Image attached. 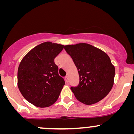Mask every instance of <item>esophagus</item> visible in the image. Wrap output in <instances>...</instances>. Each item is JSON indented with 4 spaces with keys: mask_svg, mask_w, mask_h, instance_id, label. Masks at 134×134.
Here are the masks:
<instances>
[{
    "mask_svg": "<svg viewBox=\"0 0 134 134\" xmlns=\"http://www.w3.org/2000/svg\"><path fill=\"white\" fill-rule=\"evenodd\" d=\"M65 81H66V82H67V83H68V82H69L68 76H66L65 77Z\"/></svg>",
    "mask_w": 134,
    "mask_h": 134,
    "instance_id": "obj_1",
    "label": "esophagus"
}]
</instances>
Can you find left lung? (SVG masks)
I'll return each mask as SVG.
<instances>
[{
	"label": "left lung",
	"mask_w": 134,
	"mask_h": 134,
	"mask_svg": "<svg viewBox=\"0 0 134 134\" xmlns=\"http://www.w3.org/2000/svg\"><path fill=\"white\" fill-rule=\"evenodd\" d=\"M64 48L79 72V84L70 87L76 99L87 105L103 99L114 83L115 69L108 55L84 43L65 45Z\"/></svg>",
	"instance_id": "obj_1"
}]
</instances>
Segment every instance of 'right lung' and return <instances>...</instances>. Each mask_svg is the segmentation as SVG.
I'll list each match as a JSON object with an SVG mask.
<instances>
[{
    "instance_id": "add662e5",
    "label": "right lung",
    "mask_w": 134,
    "mask_h": 134,
    "mask_svg": "<svg viewBox=\"0 0 134 134\" xmlns=\"http://www.w3.org/2000/svg\"><path fill=\"white\" fill-rule=\"evenodd\" d=\"M64 45L50 41L33 48L23 58L18 70L21 94L37 107L51 106L57 100L65 81L58 73L54 59Z\"/></svg>"
}]
</instances>
